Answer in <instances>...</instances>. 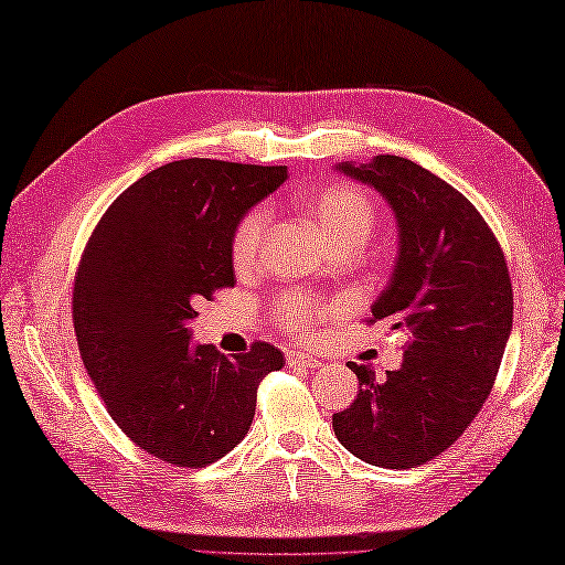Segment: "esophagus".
<instances>
[{"label": "esophagus", "mask_w": 565, "mask_h": 565, "mask_svg": "<svg viewBox=\"0 0 565 565\" xmlns=\"http://www.w3.org/2000/svg\"><path fill=\"white\" fill-rule=\"evenodd\" d=\"M287 364L290 366H305V369H316L321 366V360L311 352H299V350H290L287 352Z\"/></svg>", "instance_id": "esophagus-1"}]
</instances>
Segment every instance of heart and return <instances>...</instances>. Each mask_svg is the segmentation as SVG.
<instances>
[{"label":"heart","instance_id":"1","mask_svg":"<svg viewBox=\"0 0 565 565\" xmlns=\"http://www.w3.org/2000/svg\"><path fill=\"white\" fill-rule=\"evenodd\" d=\"M299 211L319 230L326 249H362L376 225V209L369 196L350 184H328L297 199ZM268 230L266 211L244 215L232 237V264L237 270L254 266ZM280 323L292 333L305 335L316 319V307L305 297H285L278 305Z\"/></svg>","mask_w":565,"mask_h":565}]
</instances>
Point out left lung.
<instances>
[{
    "instance_id": "left-lung-1",
    "label": "left lung",
    "mask_w": 565,
    "mask_h": 565,
    "mask_svg": "<svg viewBox=\"0 0 565 565\" xmlns=\"http://www.w3.org/2000/svg\"><path fill=\"white\" fill-rule=\"evenodd\" d=\"M386 199L397 258L371 323L407 335L403 364L376 379L352 364L356 401L333 415L338 441L369 465L407 470L458 441L487 403L513 328V287L493 232L458 189L401 156L338 162Z\"/></svg>"
}]
</instances>
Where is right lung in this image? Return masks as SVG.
<instances>
[{"label":"right lung","mask_w":565,"mask_h":565,"mask_svg":"<svg viewBox=\"0 0 565 565\" xmlns=\"http://www.w3.org/2000/svg\"><path fill=\"white\" fill-rule=\"evenodd\" d=\"M285 179V164L174 160L121 191L88 239L74 287L81 360L109 417L164 462L227 456L249 434L260 379L285 364L268 342L227 360L189 330L199 301L235 287V230Z\"/></svg>","instance_id":"1"}]
</instances>
